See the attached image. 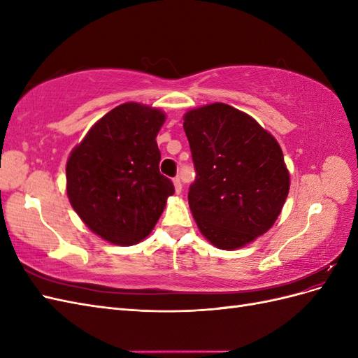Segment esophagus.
Returning <instances> with one entry per match:
<instances>
[{
    "label": "esophagus",
    "mask_w": 358,
    "mask_h": 358,
    "mask_svg": "<svg viewBox=\"0 0 358 358\" xmlns=\"http://www.w3.org/2000/svg\"><path fill=\"white\" fill-rule=\"evenodd\" d=\"M173 183H175V189L178 194H180L182 191V182H180V178H175L173 179Z\"/></svg>",
    "instance_id": "1"
}]
</instances>
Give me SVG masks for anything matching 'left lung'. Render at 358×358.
<instances>
[{"instance_id": "obj_1", "label": "left lung", "mask_w": 358, "mask_h": 358, "mask_svg": "<svg viewBox=\"0 0 358 358\" xmlns=\"http://www.w3.org/2000/svg\"><path fill=\"white\" fill-rule=\"evenodd\" d=\"M183 129L196 169L188 203L206 239L220 249H236L266 233L289 189L275 137L224 103L188 112Z\"/></svg>"}]
</instances>
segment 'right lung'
<instances>
[{
	"label": "right lung",
	"instance_id": "add662e5",
	"mask_svg": "<svg viewBox=\"0 0 358 358\" xmlns=\"http://www.w3.org/2000/svg\"><path fill=\"white\" fill-rule=\"evenodd\" d=\"M166 115L125 103L96 122L67 162V194L90 229L115 245L152 231L173 182L159 173L157 134Z\"/></svg>",
	"mask_w": 358,
	"mask_h": 358
}]
</instances>
